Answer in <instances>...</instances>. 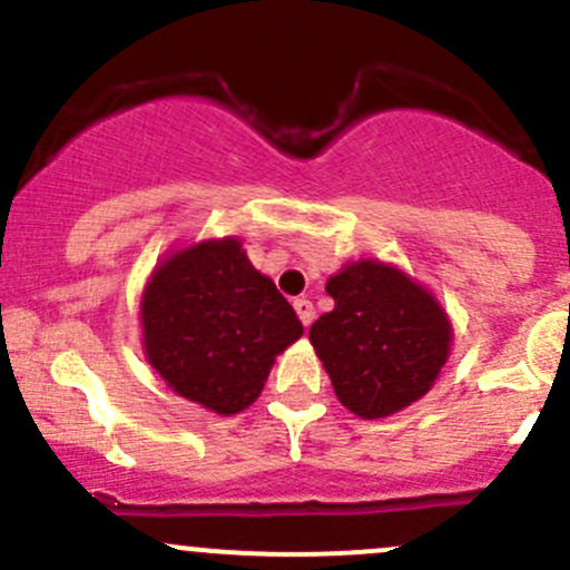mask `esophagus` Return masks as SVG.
Here are the masks:
<instances>
[{"label": "esophagus", "mask_w": 570, "mask_h": 570, "mask_svg": "<svg viewBox=\"0 0 570 570\" xmlns=\"http://www.w3.org/2000/svg\"><path fill=\"white\" fill-rule=\"evenodd\" d=\"M295 312H297V317H301V322L303 325H312L314 322V317H317V314H314V306H312V301H306V297H297L295 301Z\"/></svg>", "instance_id": "esophagus-1"}]
</instances>
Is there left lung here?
<instances>
[{
  "label": "left lung",
  "mask_w": 570,
  "mask_h": 570,
  "mask_svg": "<svg viewBox=\"0 0 570 570\" xmlns=\"http://www.w3.org/2000/svg\"><path fill=\"white\" fill-rule=\"evenodd\" d=\"M325 289L336 306L308 338L344 407L381 419L433 386L452 338L433 295L381 262L347 264Z\"/></svg>",
  "instance_id": "obj_1"
}]
</instances>
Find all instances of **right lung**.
Returning <instances> with one entry per match:
<instances>
[{"instance_id": "1", "label": "right lung", "mask_w": 570, "mask_h": 570, "mask_svg": "<svg viewBox=\"0 0 570 570\" xmlns=\"http://www.w3.org/2000/svg\"><path fill=\"white\" fill-rule=\"evenodd\" d=\"M140 314L154 370L215 413L248 407L275 355L303 333L295 308L237 239L174 253L148 281Z\"/></svg>"}]
</instances>
